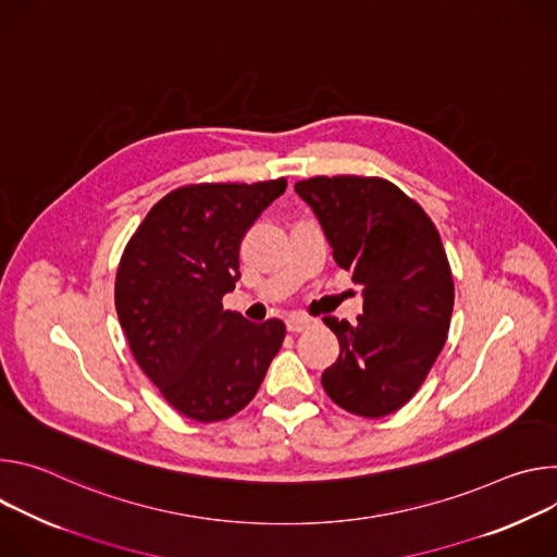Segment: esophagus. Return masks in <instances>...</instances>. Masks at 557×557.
<instances>
[{
    "mask_svg": "<svg viewBox=\"0 0 557 557\" xmlns=\"http://www.w3.org/2000/svg\"><path fill=\"white\" fill-rule=\"evenodd\" d=\"M310 323H312V319L298 317V314H289V317L285 319V327H287L289 332H302V330L310 327Z\"/></svg>",
    "mask_w": 557,
    "mask_h": 557,
    "instance_id": "obj_1",
    "label": "esophagus"
}]
</instances>
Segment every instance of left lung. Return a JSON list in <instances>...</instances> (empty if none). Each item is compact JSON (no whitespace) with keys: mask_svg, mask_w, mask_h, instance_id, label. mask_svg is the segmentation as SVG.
<instances>
[{"mask_svg":"<svg viewBox=\"0 0 557 557\" xmlns=\"http://www.w3.org/2000/svg\"><path fill=\"white\" fill-rule=\"evenodd\" d=\"M294 190L317 214L334 261L362 287L354 325L323 319L341 354L321 383L349 413H394L418 392L447 341L454 278L441 234L385 178L314 176Z\"/></svg>","mask_w":557,"mask_h":557,"instance_id":"8db88e82","label":"left lung"}]
</instances>
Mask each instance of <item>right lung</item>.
Listing matches in <instances>:
<instances>
[{
	"mask_svg": "<svg viewBox=\"0 0 557 557\" xmlns=\"http://www.w3.org/2000/svg\"><path fill=\"white\" fill-rule=\"evenodd\" d=\"M287 188L261 183L185 185L144 219L121 257L116 317L133 356L183 416L216 422L259 392L285 325L223 310L240 278V240Z\"/></svg>",
	"mask_w": 557,
	"mask_h": 557,
	"instance_id": "right-lung-1",
	"label": "right lung"
}]
</instances>
